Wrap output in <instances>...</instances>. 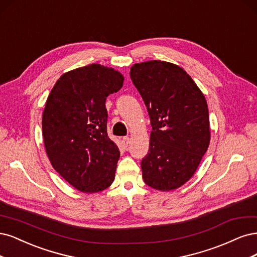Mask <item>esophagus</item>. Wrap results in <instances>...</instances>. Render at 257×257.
<instances>
[{
    "mask_svg": "<svg viewBox=\"0 0 257 257\" xmlns=\"http://www.w3.org/2000/svg\"><path fill=\"white\" fill-rule=\"evenodd\" d=\"M121 143H122V146L123 147H128V145H129V143H130V139L128 138V137H125V138H122V140H121Z\"/></svg>",
    "mask_w": 257,
    "mask_h": 257,
    "instance_id": "obj_1",
    "label": "esophagus"
}]
</instances>
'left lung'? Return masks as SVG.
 <instances>
[{
  "mask_svg": "<svg viewBox=\"0 0 257 257\" xmlns=\"http://www.w3.org/2000/svg\"><path fill=\"white\" fill-rule=\"evenodd\" d=\"M130 78L142 96L153 130L142 159L147 186L171 191L193 176L210 142L205 96L192 78L169 62L135 64Z\"/></svg>",
  "mask_w": 257,
  "mask_h": 257,
  "instance_id": "left-lung-1",
  "label": "left lung"
}]
</instances>
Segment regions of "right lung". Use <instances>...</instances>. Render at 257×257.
I'll return each mask as SVG.
<instances>
[{
    "label": "right lung",
    "mask_w": 257,
    "mask_h": 257,
    "mask_svg": "<svg viewBox=\"0 0 257 257\" xmlns=\"http://www.w3.org/2000/svg\"><path fill=\"white\" fill-rule=\"evenodd\" d=\"M122 82L117 70L87 65L64 73L47 99L46 153L54 170L79 191H102L115 178L120 153L107 137L105 100Z\"/></svg>",
    "instance_id": "1"
}]
</instances>
